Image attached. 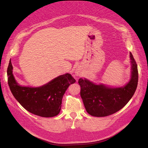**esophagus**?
I'll use <instances>...</instances> for the list:
<instances>
[{
    "instance_id": "obj_1",
    "label": "esophagus",
    "mask_w": 148,
    "mask_h": 148,
    "mask_svg": "<svg viewBox=\"0 0 148 148\" xmlns=\"http://www.w3.org/2000/svg\"><path fill=\"white\" fill-rule=\"evenodd\" d=\"M75 74L77 76H81L82 75V71L80 69H77L75 71Z\"/></svg>"
}]
</instances>
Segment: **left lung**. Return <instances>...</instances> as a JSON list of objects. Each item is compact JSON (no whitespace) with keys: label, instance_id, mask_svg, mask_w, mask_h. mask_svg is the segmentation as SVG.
Returning a JSON list of instances; mask_svg holds the SVG:
<instances>
[{"label":"left lung","instance_id":"1","mask_svg":"<svg viewBox=\"0 0 148 148\" xmlns=\"http://www.w3.org/2000/svg\"><path fill=\"white\" fill-rule=\"evenodd\" d=\"M130 57L132 65V78L123 88H110L102 84H95L86 79H79L80 95L89 114L95 117L112 115L122 109L131 99L138 86V71L131 52Z\"/></svg>","mask_w":148,"mask_h":148}]
</instances>
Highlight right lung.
<instances>
[{
	"label": "right lung",
	"mask_w": 148,
	"mask_h": 148,
	"mask_svg": "<svg viewBox=\"0 0 148 148\" xmlns=\"http://www.w3.org/2000/svg\"><path fill=\"white\" fill-rule=\"evenodd\" d=\"M10 61L7 69L8 84L13 96L29 112L42 117H52L59 114L62 97L66 89L76 80L69 73L60 75L39 88L23 87L16 82Z\"/></svg>",
	"instance_id": "obj_1"
}]
</instances>
